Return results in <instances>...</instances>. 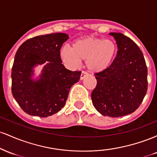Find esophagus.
Returning <instances> with one entry per match:
<instances>
[{
	"label": "esophagus",
	"instance_id": "esophagus-1",
	"mask_svg": "<svg viewBox=\"0 0 157 157\" xmlns=\"http://www.w3.org/2000/svg\"><path fill=\"white\" fill-rule=\"evenodd\" d=\"M86 76H88V73H86V71H82V74L80 75V80H83V79L86 77Z\"/></svg>",
	"mask_w": 157,
	"mask_h": 157
}]
</instances>
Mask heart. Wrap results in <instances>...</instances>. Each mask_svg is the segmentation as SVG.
I'll list each match as a JSON object with an SVG mask.
<instances>
[{
  "label": "heart",
  "mask_w": 157,
  "mask_h": 157,
  "mask_svg": "<svg viewBox=\"0 0 157 157\" xmlns=\"http://www.w3.org/2000/svg\"><path fill=\"white\" fill-rule=\"evenodd\" d=\"M117 45L111 40L86 37L74 42L72 48H61V58L71 67H77L80 60H86V66L93 73L105 71L111 66L117 53Z\"/></svg>",
  "instance_id": "heart-1"
}]
</instances>
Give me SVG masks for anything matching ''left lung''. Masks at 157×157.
Here are the masks:
<instances>
[{"mask_svg":"<svg viewBox=\"0 0 157 157\" xmlns=\"http://www.w3.org/2000/svg\"><path fill=\"white\" fill-rule=\"evenodd\" d=\"M117 45L114 60L105 71L96 73L97 86L91 93L93 105L104 116L130 114L142 103L147 89V69L143 54L132 40L111 32Z\"/></svg>","mask_w":157,"mask_h":157,"instance_id":"obj_1","label":"left lung"}]
</instances>
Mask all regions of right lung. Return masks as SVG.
Wrapping results in <instances>:
<instances>
[{
    "label": "right lung",
    "mask_w": 157,
    "mask_h": 157,
    "mask_svg": "<svg viewBox=\"0 0 157 157\" xmlns=\"http://www.w3.org/2000/svg\"><path fill=\"white\" fill-rule=\"evenodd\" d=\"M68 39L65 33L37 36L25 41L15 54L12 68V93L28 114L47 117L64 107L71 86L81 71H70L62 64L60 48ZM44 64L41 74L33 78V68Z\"/></svg>",
    "instance_id": "1"
}]
</instances>
